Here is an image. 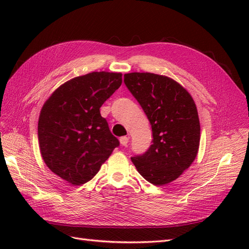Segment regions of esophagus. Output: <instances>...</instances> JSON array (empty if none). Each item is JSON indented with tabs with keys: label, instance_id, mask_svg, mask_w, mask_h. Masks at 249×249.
Returning <instances> with one entry per match:
<instances>
[{
	"label": "esophagus",
	"instance_id": "esophagus-1",
	"mask_svg": "<svg viewBox=\"0 0 249 249\" xmlns=\"http://www.w3.org/2000/svg\"><path fill=\"white\" fill-rule=\"evenodd\" d=\"M119 142H120V144L125 146V145L127 144V142H129V137H126V136L120 137V138H119Z\"/></svg>",
	"mask_w": 249,
	"mask_h": 249
}]
</instances>
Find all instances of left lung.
Listing matches in <instances>:
<instances>
[{
  "label": "left lung",
  "instance_id": "1",
  "mask_svg": "<svg viewBox=\"0 0 249 249\" xmlns=\"http://www.w3.org/2000/svg\"><path fill=\"white\" fill-rule=\"evenodd\" d=\"M124 84L146 114L153 144L132 162L147 182L162 186L177 179L196 158L200 125L192 96L178 82L150 72L124 74Z\"/></svg>",
  "mask_w": 249,
  "mask_h": 249
}]
</instances>
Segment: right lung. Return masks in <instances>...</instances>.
<instances>
[{"label": "right lung", "instance_id": "add662e5", "mask_svg": "<svg viewBox=\"0 0 249 249\" xmlns=\"http://www.w3.org/2000/svg\"><path fill=\"white\" fill-rule=\"evenodd\" d=\"M122 77L94 71L73 78L43 105L38 120L42 159L70 184L87 183L119 145L100 108L122 85Z\"/></svg>", "mask_w": 249, "mask_h": 249}]
</instances>
